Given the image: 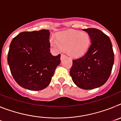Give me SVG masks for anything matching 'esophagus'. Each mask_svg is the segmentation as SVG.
<instances>
[{
    "instance_id": "obj_1",
    "label": "esophagus",
    "mask_w": 121,
    "mask_h": 121,
    "mask_svg": "<svg viewBox=\"0 0 121 121\" xmlns=\"http://www.w3.org/2000/svg\"><path fill=\"white\" fill-rule=\"evenodd\" d=\"M66 57H67V56H66L65 54H62L61 56H60V60H64V59H65Z\"/></svg>"
}]
</instances>
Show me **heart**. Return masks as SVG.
<instances>
[{
  "mask_svg": "<svg viewBox=\"0 0 121 121\" xmlns=\"http://www.w3.org/2000/svg\"><path fill=\"white\" fill-rule=\"evenodd\" d=\"M51 46L55 50H67L71 56L81 57L86 53L90 45V37L88 34L78 31H68L60 33L56 41L51 40Z\"/></svg>",
  "mask_w": 121,
  "mask_h": 121,
  "instance_id": "b5f03b06",
  "label": "heart"
}]
</instances>
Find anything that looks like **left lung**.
<instances>
[{
	"instance_id": "8db88e82",
	"label": "left lung",
	"mask_w": 121,
	"mask_h": 121,
	"mask_svg": "<svg viewBox=\"0 0 121 121\" xmlns=\"http://www.w3.org/2000/svg\"><path fill=\"white\" fill-rule=\"evenodd\" d=\"M90 37L91 45L85 54L73 60L70 71L74 83L79 88H98L107 82L113 64L114 53L108 36L96 28L84 29Z\"/></svg>"
}]
</instances>
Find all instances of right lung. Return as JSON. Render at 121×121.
I'll use <instances>...</instances> for the list:
<instances>
[{
    "label": "right lung",
    "instance_id": "1",
    "mask_svg": "<svg viewBox=\"0 0 121 121\" xmlns=\"http://www.w3.org/2000/svg\"><path fill=\"white\" fill-rule=\"evenodd\" d=\"M50 31L22 32L12 40L8 64L13 77L22 87L41 90L50 84L60 55L50 53Z\"/></svg>",
    "mask_w": 121,
    "mask_h": 121
}]
</instances>
